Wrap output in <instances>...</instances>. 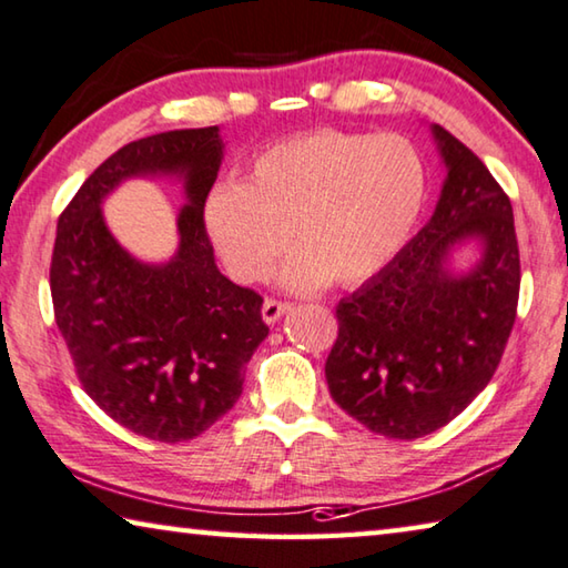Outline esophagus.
I'll return each mask as SVG.
<instances>
[{
  "instance_id": "obj_1",
  "label": "esophagus",
  "mask_w": 568,
  "mask_h": 568,
  "mask_svg": "<svg viewBox=\"0 0 568 568\" xmlns=\"http://www.w3.org/2000/svg\"><path fill=\"white\" fill-rule=\"evenodd\" d=\"M291 308H293V303H287V301L265 298V303H263V318H265V323H275L277 318L283 316V313H287Z\"/></svg>"
}]
</instances>
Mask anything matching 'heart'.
<instances>
[{"instance_id": "obj_1", "label": "heart", "mask_w": 568, "mask_h": 568, "mask_svg": "<svg viewBox=\"0 0 568 568\" xmlns=\"http://www.w3.org/2000/svg\"><path fill=\"white\" fill-rule=\"evenodd\" d=\"M417 149L394 133L311 131L277 141L250 166L245 184H220L206 224L224 263L257 281L287 245H301L281 281L311 291L333 277L358 285L389 265L425 202Z\"/></svg>"}]
</instances>
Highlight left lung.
<instances>
[{
  "instance_id": "obj_1",
  "label": "left lung",
  "mask_w": 568,
  "mask_h": 568,
  "mask_svg": "<svg viewBox=\"0 0 568 568\" xmlns=\"http://www.w3.org/2000/svg\"><path fill=\"white\" fill-rule=\"evenodd\" d=\"M447 179L432 220L389 265L336 305L326 362L333 402L376 435L417 439L453 422L493 379L516 323L520 255L513 206L488 166L443 125ZM478 236L470 274L444 267Z\"/></svg>"
}]
</instances>
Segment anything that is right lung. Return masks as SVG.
<instances>
[{"label": "right lung", "instance_id": "add662e5", "mask_svg": "<svg viewBox=\"0 0 568 568\" xmlns=\"http://www.w3.org/2000/svg\"><path fill=\"white\" fill-rule=\"evenodd\" d=\"M220 161L217 125L125 143L62 210L52 247V308L85 394L133 435L166 445L235 407L242 368L270 331L263 295L214 265L204 204ZM141 173H182L187 184L180 252L166 266L131 258L100 214L102 196Z\"/></svg>", "mask_w": 568, "mask_h": 568}]
</instances>
